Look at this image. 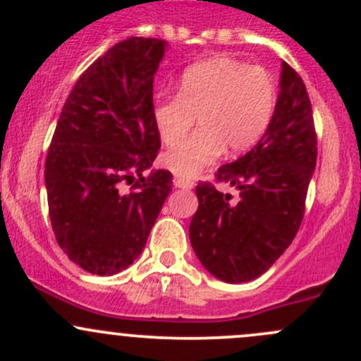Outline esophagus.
Here are the masks:
<instances>
[{"mask_svg":"<svg viewBox=\"0 0 361 361\" xmlns=\"http://www.w3.org/2000/svg\"><path fill=\"white\" fill-rule=\"evenodd\" d=\"M174 187L178 188H185V190H190L192 187H194V183H192L188 178H181V176H176L174 178Z\"/></svg>","mask_w":361,"mask_h":361,"instance_id":"1","label":"esophagus"}]
</instances>
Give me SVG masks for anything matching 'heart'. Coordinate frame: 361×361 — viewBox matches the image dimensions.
<instances>
[{
  "label": "heart",
  "instance_id": "obj_1",
  "mask_svg": "<svg viewBox=\"0 0 361 361\" xmlns=\"http://www.w3.org/2000/svg\"><path fill=\"white\" fill-rule=\"evenodd\" d=\"M274 76L232 57H211L183 69L178 94L154 103L155 129L166 147H176L199 120V129L164 166L178 176H197L227 152L250 150L264 136L276 108Z\"/></svg>",
  "mask_w": 361,
  "mask_h": 361
}]
</instances>
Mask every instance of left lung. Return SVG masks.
<instances>
[{
    "mask_svg": "<svg viewBox=\"0 0 361 361\" xmlns=\"http://www.w3.org/2000/svg\"><path fill=\"white\" fill-rule=\"evenodd\" d=\"M281 92L264 136L241 159L216 171V181L239 190L238 201L214 185L195 187L199 207L190 243L201 264L225 283L264 274L304 220L309 181L316 167V129L300 75L281 63Z\"/></svg>",
    "mask_w": 361,
    "mask_h": 361,
    "instance_id": "left-lung-1",
    "label": "left lung"
}]
</instances>
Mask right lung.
Listing matches in <instances>:
<instances>
[{
	"instance_id": "1",
	"label": "right lung",
	"mask_w": 361,
	"mask_h": 361,
	"mask_svg": "<svg viewBox=\"0 0 361 361\" xmlns=\"http://www.w3.org/2000/svg\"><path fill=\"white\" fill-rule=\"evenodd\" d=\"M166 52L157 38L113 45L76 80L45 160L57 245L90 274L111 276L143 251L173 174L152 169L160 148L154 76Z\"/></svg>"
}]
</instances>
